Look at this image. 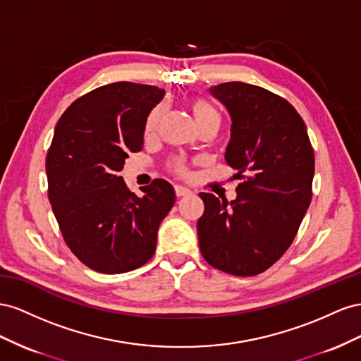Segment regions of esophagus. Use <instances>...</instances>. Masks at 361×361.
<instances>
[{"instance_id": "obj_1", "label": "esophagus", "mask_w": 361, "mask_h": 361, "mask_svg": "<svg viewBox=\"0 0 361 361\" xmlns=\"http://www.w3.org/2000/svg\"><path fill=\"white\" fill-rule=\"evenodd\" d=\"M192 192L188 189V188H183V186H175V195H177L178 198L181 197H188V195H190Z\"/></svg>"}]
</instances>
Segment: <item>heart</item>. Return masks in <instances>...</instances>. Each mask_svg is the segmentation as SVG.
I'll use <instances>...</instances> for the list:
<instances>
[{"label":"heart","mask_w":361,"mask_h":361,"mask_svg":"<svg viewBox=\"0 0 361 361\" xmlns=\"http://www.w3.org/2000/svg\"><path fill=\"white\" fill-rule=\"evenodd\" d=\"M190 110H192V115L195 118V122L198 123V127H202V126H205V123H212V122L218 123L219 126V122H221L219 111L216 110L213 106H210L209 102H205L202 99H193L190 104ZM161 115H163L161 106H157L156 109H152V111L149 113V116L147 119V126H145V130L148 135H151V133L156 130ZM172 168L177 172H184V166L180 161L172 163Z\"/></svg>","instance_id":"1"}]
</instances>
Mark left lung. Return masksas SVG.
Instances as JSON below:
<instances>
[{
  "label": "left lung",
  "mask_w": 361,
  "mask_h": 361,
  "mask_svg": "<svg viewBox=\"0 0 361 361\" xmlns=\"http://www.w3.org/2000/svg\"><path fill=\"white\" fill-rule=\"evenodd\" d=\"M210 94L230 113L225 161L240 183L233 201L200 193V250L216 269L252 276L292 245L312 201L314 154L302 118L284 98L242 81Z\"/></svg>",
  "instance_id": "obj_1"
}]
</instances>
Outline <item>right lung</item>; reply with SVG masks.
<instances>
[{"label":"right lung","instance_id":"1","mask_svg":"<svg viewBox=\"0 0 361 361\" xmlns=\"http://www.w3.org/2000/svg\"><path fill=\"white\" fill-rule=\"evenodd\" d=\"M164 90L118 81L80 97L59 119L47 156L48 198L71 251L90 269L123 274L156 252L157 231L175 202L161 178L128 190L119 172L143 148L147 118Z\"/></svg>","mask_w":361,"mask_h":361}]
</instances>
